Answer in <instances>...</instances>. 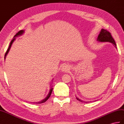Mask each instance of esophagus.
<instances>
[{"label":"esophagus","instance_id":"obj_1","mask_svg":"<svg viewBox=\"0 0 124 124\" xmlns=\"http://www.w3.org/2000/svg\"><path fill=\"white\" fill-rule=\"evenodd\" d=\"M62 71L63 72H67L69 70V67L67 65H64V67L62 68Z\"/></svg>","mask_w":124,"mask_h":124}]
</instances>
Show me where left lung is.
<instances>
[{
    "label": "left lung",
    "mask_w": 124,
    "mask_h": 124,
    "mask_svg": "<svg viewBox=\"0 0 124 124\" xmlns=\"http://www.w3.org/2000/svg\"><path fill=\"white\" fill-rule=\"evenodd\" d=\"M97 41H98L99 42H110L115 45V46H116V43H115V41L114 39H113V37H112L111 33L109 32L107 30H104V29H102L101 31L99 34V35H98V39ZM77 99L78 100H79L80 101H82L81 100L79 99V98H77Z\"/></svg>",
    "instance_id": "obj_1"
}]
</instances>
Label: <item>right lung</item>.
<instances>
[{
  "label": "right lung",
  "mask_w": 124,
  "mask_h": 124,
  "mask_svg": "<svg viewBox=\"0 0 124 124\" xmlns=\"http://www.w3.org/2000/svg\"><path fill=\"white\" fill-rule=\"evenodd\" d=\"M23 33H24V31H23V30L19 31H18V32H17V33L16 34V35H15V36H14V37H16V36H18V35H22V34H23ZM14 40H15V39H13L12 40H11V42H10V44H9V47H8V48L7 49L6 52V53H5V57L6 56V55L7 54V53H8V52H9V49H10V47H11V44H12L13 42L14 41ZM52 91H53V88H51V89H50V93H48V96L46 97V98H45L44 99H43V100H42L41 101L39 102H35V103H42L45 102L46 101H47V100L49 98H50V96H51V93H52Z\"/></svg>",
  "instance_id": "1"
}]
</instances>
